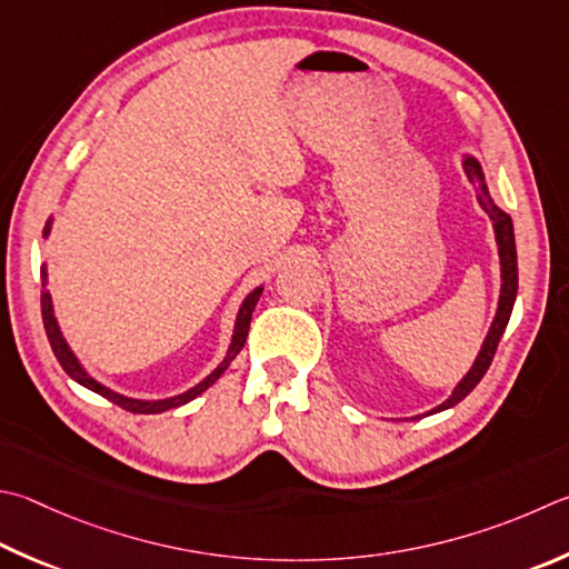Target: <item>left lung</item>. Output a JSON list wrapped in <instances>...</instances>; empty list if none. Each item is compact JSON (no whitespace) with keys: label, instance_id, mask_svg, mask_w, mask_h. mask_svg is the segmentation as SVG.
<instances>
[{"label":"left lung","instance_id":"left-lung-1","mask_svg":"<svg viewBox=\"0 0 569 569\" xmlns=\"http://www.w3.org/2000/svg\"><path fill=\"white\" fill-rule=\"evenodd\" d=\"M465 173H468V179L475 181L480 186V196L478 201L485 209V213L490 216V221L495 223V236H498V246H500V263H502V291H500V303H498V313H495V320L490 326V333L485 338V343L480 348L478 358H475V363L470 368V373L465 376L458 388L452 390V396L438 406L436 410L430 412H440L446 408L458 406V402L468 396V392L480 383L482 376L488 373V368L495 358V350H498L500 338L505 333V328H508V320L512 313V306H515V296H518V249H515V231H512V219L505 211H500L498 206L492 203L488 189H485V179H482V171H480V163L475 159H465Z\"/></svg>","mask_w":569,"mask_h":569}]
</instances>
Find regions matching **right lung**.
Wrapping results in <instances>:
<instances>
[{
	"label": "right lung",
	"mask_w": 569,
	"mask_h": 569,
	"mask_svg": "<svg viewBox=\"0 0 569 569\" xmlns=\"http://www.w3.org/2000/svg\"><path fill=\"white\" fill-rule=\"evenodd\" d=\"M44 233H49V223H47ZM44 283H47V268H41V286H44ZM261 291H263V288H256L253 293L246 296V301H243L241 311H239V318H236V330H233V340H231L229 356L223 358V363H221L219 368H216L209 378L201 380L199 386H193L191 390L181 392V396H173V398H167V400H133V398H127V396H119V392L109 390L107 386H101V383H97L94 378L87 376V370L79 366V360H77V358H74V353H71V350H69L67 340L61 338V333H59V326H57V318H54V308H51L49 291H41V320H44V330H47L49 346H51V350H54V356H57V360H59V366L64 368V373H67L69 378H74L79 386H84V388H89V390L99 392V396H104L107 400L117 402V406H119V408H123V410H129V412H141V416H153V412H163V410H169V408L186 406V402L193 400L196 396H201V392H203L206 388L213 386L216 380L221 378L223 370L231 366V360H233L236 356H239V350L243 348L246 338H249L251 316H253V308H256V303H258V298H261Z\"/></svg>",
	"instance_id": "1"
}]
</instances>
